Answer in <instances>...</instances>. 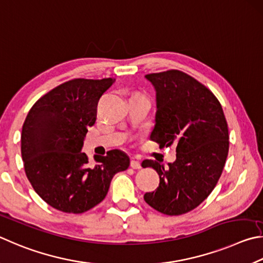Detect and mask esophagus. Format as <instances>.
<instances>
[{
	"instance_id": "esophagus-1",
	"label": "esophagus",
	"mask_w": 263,
	"mask_h": 263,
	"mask_svg": "<svg viewBox=\"0 0 263 263\" xmlns=\"http://www.w3.org/2000/svg\"><path fill=\"white\" fill-rule=\"evenodd\" d=\"M130 166L134 168V170H140L142 166H141V163L139 162V160H135V159H132L130 160Z\"/></svg>"
}]
</instances>
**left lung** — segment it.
Wrapping results in <instances>:
<instances>
[{
  "instance_id": "1",
  "label": "left lung",
  "mask_w": 263,
  "mask_h": 263,
  "mask_svg": "<svg viewBox=\"0 0 263 263\" xmlns=\"http://www.w3.org/2000/svg\"><path fill=\"white\" fill-rule=\"evenodd\" d=\"M156 91L155 126L150 140L177 145L176 162L165 167L145 159L159 186L144 201L159 213L177 216L195 209L217 183L229 153V129L222 106L213 92L180 70L149 73Z\"/></svg>"
}]
</instances>
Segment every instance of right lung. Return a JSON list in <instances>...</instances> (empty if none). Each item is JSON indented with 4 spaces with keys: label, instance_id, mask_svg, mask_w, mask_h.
Here are the masks:
<instances>
[{
    "label": "right lung",
    "instance_id": "1",
    "mask_svg": "<svg viewBox=\"0 0 263 263\" xmlns=\"http://www.w3.org/2000/svg\"><path fill=\"white\" fill-rule=\"evenodd\" d=\"M115 78L68 81L32 106L22 129L26 177L41 199L63 213L82 214L105 199L112 178L130 160L121 150L82 153L87 128L96 122L98 100Z\"/></svg>",
    "mask_w": 263,
    "mask_h": 263
}]
</instances>
